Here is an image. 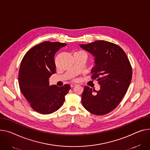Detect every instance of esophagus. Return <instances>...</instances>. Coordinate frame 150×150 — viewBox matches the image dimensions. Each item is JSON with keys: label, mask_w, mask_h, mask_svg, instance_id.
I'll return each mask as SVG.
<instances>
[{"label": "esophagus", "mask_w": 150, "mask_h": 150, "mask_svg": "<svg viewBox=\"0 0 150 150\" xmlns=\"http://www.w3.org/2000/svg\"><path fill=\"white\" fill-rule=\"evenodd\" d=\"M76 86V84H71V87L72 88V87H75V86Z\"/></svg>", "instance_id": "esophagus-1"}]
</instances>
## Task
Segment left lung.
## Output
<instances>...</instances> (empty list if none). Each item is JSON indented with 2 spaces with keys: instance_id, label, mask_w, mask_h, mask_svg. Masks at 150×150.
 <instances>
[{
  "instance_id": "obj_1",
  "label": "left lung",
  "mask_w": 150,
  "mask_h": 150,
  "mask_svg": "<svg viewBox=\"0 0 150 150\" xmlns=\"http://www.w3.org/2000/svg\"><path fill=\"white\" fill-rule=\"evenodd\" d=\"M79 46L94 57L91 78L100 86L99 91L84 87L83 105L93 114L105 115L118 105L127 91L132 77L130 63L123 50L112 42L96 40Z\"/></svg>"
}]
</instances>
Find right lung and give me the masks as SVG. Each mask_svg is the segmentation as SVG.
<instances>
[{
    "mask_svg": "<svg viewBox=\"0 0 150 150\" xmlns=\"http://www.w3.org/2000/svg\"><path fill=\"white\" fill-rule=\"evenodd\" d=\"M66 44L49 41L40 43L26 52L21 62L18 83L24 96L35 111L50 114L63 105L69 84L50 86V77L56 73L54 55Z\"/></svg>",
    "mask_w": 150,
    "mask_h": 150,
    "instance_id": "1",
    "label": "right lung"
}]
</instances>
